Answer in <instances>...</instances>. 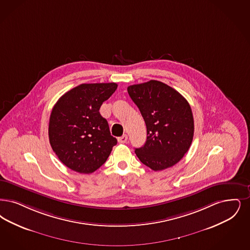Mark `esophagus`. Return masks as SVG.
I'll return each mask as SVG.
<instances>
[{"mask_svg": "<svg viewBox=\"0 0 250 250\" xmlns=\"http://www.w3.org/2000/svg\"><path fill=\"white\" fill-rule=\"evenodd\" d=\"M127 135H123L122 137L120 138H118V141L120 142V143H125L126 141H127Z\"/></svg>", "mask_w": 250, "mask_h": 250, "instance_id": "34e87169", "label": "esophagus"}]
</instances>
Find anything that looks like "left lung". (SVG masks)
<instances>
[{"mask_svg":"<svg viewBox=\"0 0 250 250\" xmlns=\"http://www.w3.org/2000/svg\"><path fill=\"white\" fill-rule=\"evenodd\" d=\"M147 127V140L135 152L150 169L160 171L179 163L193 139L190 104L169 85L150 80L127 87Z\"/></svg>","mask_w":250,"mask_h":250,"instance_id":"left-lung-1","label":"left lung"}]
</instances>
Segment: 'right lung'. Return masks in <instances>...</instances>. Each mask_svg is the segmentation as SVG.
<instances>
[{"mask_svg":"<svg viewBox=\"0 0 250 250\" xmlns=\"http://www.w3.org/2000/svg\"><path fill=\"white\" fill-rule=\"evenodd\" d=\"M117 89L115 83H82L65 93L51 112V147L67 167L90 174L107 161L117 140L100 106Z\"/></svg>","mask_w":250,"mask_h":250,"instance_id":"obj_1","label":"right lung"}]
</instances>
